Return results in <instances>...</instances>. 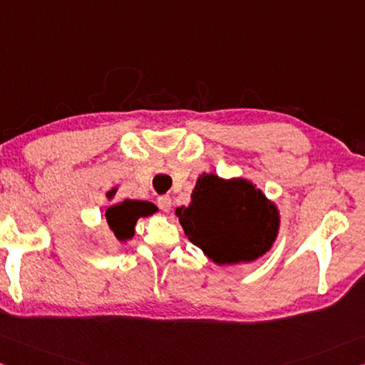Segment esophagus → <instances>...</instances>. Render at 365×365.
Segmentation results:
<instances>
[{"mask_svg":"<svg viewBox=\"0 0 365 365\" xmlns=\"http://www.w3.org/2000/svg\"><path fill=\"white\" fill-rule=\"evenodd\" d=\"M157 203H158V208L162 210V212L168 213L171 210V197L170 195H160Z\"/></svg>","mask_w":365,"mask_h":365,"instance_id":"34e87169","label":"esophagus"}]
</instances>
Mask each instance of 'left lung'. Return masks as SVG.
Returning <instances> with one entry per match:
<instances>
[{
    "instance_id": "obj_1",
    "label": "left lung",
    "mask_w": 365,
    "mask_h": 365,
    "mask_svg": "<svg viewBox=\"0 0 365 365\" xmlns=\"http://www.w3.org/2000/svg\"><path fill=\"white\" fill-rule=\"evenodd\" d=\"M176 215L190 242L218 264L261 257L279 229L277 210L253 184L215 175L199 178L190 205Z\"/></svg>"
}]
</instances>
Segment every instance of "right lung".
I'll list each match as a JSON object with an SVG mask.
<instances>
[{
  "instance_id": "1",
  "label": "right lung",
  "mask_w": 365,
  "mask_h": 365,
  "mask_svg": "<svg viewBox=\"0 0 365 365\" xmlns=\"http://www.w3.org/2000/svg\"><path fill=\"white\" fill-rule=\"evenodd\" d=\"M113 192V190H112ZM108 195H113V194ZM157 212L155 205H152L149 202H139V200H125L118 203V205L110 207L106 212V218L108 226L115 234V237L118 240L131 239L134 234V225L140 218V216L152 215Z\"/></svg>"
}]
</instances>
